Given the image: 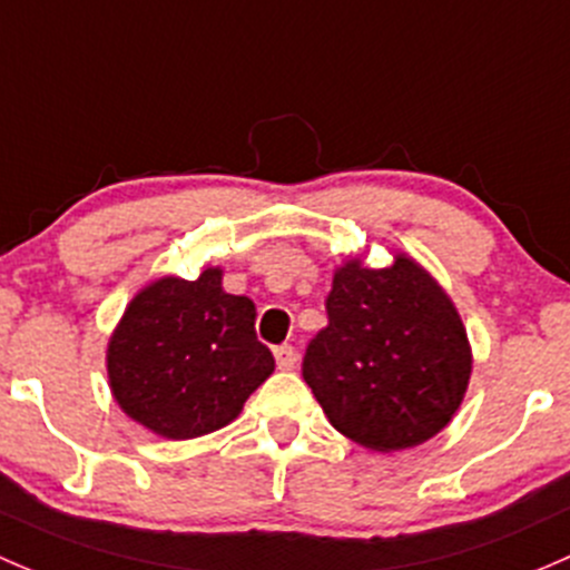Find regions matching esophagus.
I'll return each instance as SVG.
<instances>
[{"instance_id":"obj_1","label":"esophagus","mask_w":570,"mask_h":570,"mask_svg":"<svg viewBox=\"0 0 570 570\" xmlns=\"http://www.w3.org/2000/svg\"><path fill=\"white\" fill-rule=\"evenodd\" d=\"M274 360H277L279 371H293L296 367V351H293V345H279V348H274Z\"/></svg>"}]
</instances>
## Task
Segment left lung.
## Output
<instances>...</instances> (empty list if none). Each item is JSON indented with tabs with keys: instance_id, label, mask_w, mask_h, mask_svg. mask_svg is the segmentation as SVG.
Segmentation results:
<instances>
[{
	"instance_id": "1",
	"label": "left lung",
	"mask_w": 570,
	"mask_h": 570,
	"mask_svg": "<svg viewBox=\"0 0 570 570\" xmlns=\"http://www.w3.org/2000/svg\"><path fill=\"white\" fill-rule=\"evenodd\" d=\"M328 326L309 343L304 381L334 428L375 453L416 448L450 425L472 375L453 298L406 252L334 268Z\"/></svg>"
}]
</instances>
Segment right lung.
I'll list each match as a JSON object with an SVG mask.
<instances>
[{
    "mask_svg": "<svg viewBox=\"0 0 570 570\" xmlns=\"http://www.w3.org/2000/svg\"><path fill=\"white\" fill-rule=\"evenodd\" d=\"M219 266L197 279L158 277L134 293L107 345L117 406L173 442L230 425L274 373L255 334V304L222 287Z\"/></svg>",
    "mask_w": 570,
    "mask_h": 570,
    "instance_id": "obj_1",
    "label": "right lung"
}]
</instances>
